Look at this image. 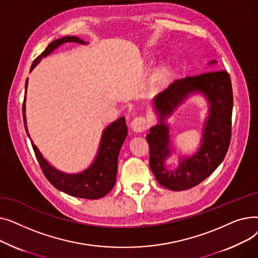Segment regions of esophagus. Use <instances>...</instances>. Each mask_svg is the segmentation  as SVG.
Masks as SVG:
<instances>
[{
    "instance_id": "obj_1",
    "label": "esophagus",
    "mask_w": 258,
    "mask_h": 258,
    "mask_svg": "<svg viewBox=\"0 0 258 258\" xmlns=\"http://www.w3.org/2000/svg\"><path fill=\"white\" fill-rule=\"evenodd\" d=\"M132 128L135 132H144L147 126H148V122L144 117H136L132 121Z\"/></svg>"
}]
</instances>
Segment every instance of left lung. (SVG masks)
<instances>
[{"label":"left lung","mask_w":258,"mask_h":258,"mask_svg":"<svg viewBox=\"0 0 258 258\" xmlns=\"http://www.w3.org/2000/svg\"><path fill=\"white\" fill-rule=\"evenodd\" d=\"M211 61L210 63H214ZM200 91L209 98L211 113L203 142L192 157L182 159L175 170L164 166L169 156L168 127L164 117L172 112L189 92ZM155 107L160 115V124L152 127L146 140L150 145V167L160 185L180 191L190 189L207 179L222 163L231 141L233 93L230 75L225 70L205 72L177 79L155 98Z\"/></svg>","instance_id":"8db88e82"}]
</instances>
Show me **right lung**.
Instances as JSON below:
<instances>
[{
  "mask_svg": "<svg viewBox=\"0 0 258 258\" xmlns=\"http://www.w3.org/2000/svg\"><path fill=\"white\" fill-rule=\"evenodd\" d=\"M64 43L86 44L84 40H81L75 36H64L53 40V42L50 43L48 47L43 51V53H40L33 60L31 70L35 67V64L39 62L40 59L49 55L54 49ZM27 84H28V78L26 79L25 90L27 89ZM25 100L26 91L22 110L25 130L27 135H28V137L30 138V135L26 125ZM126 136L127 126L125 124V118L120 117L118 120L113 122V123H111L104 130L101 143L99 146L98 155L96 160L94 161V163L87 170L78 174H67L56 170L55 168H53L43 158V156L40 155L39 151L33 144L32 140L31 144L43 173L54 187L57 188L58 190L75 198L96 200L106 196L115 186L118 165V155Z\"/></svg>",
  "mask_w": 258,
  "mask_h": 258,
  "instance_id": "obj_1",
  "label": "right lung"
}]
</instances>
